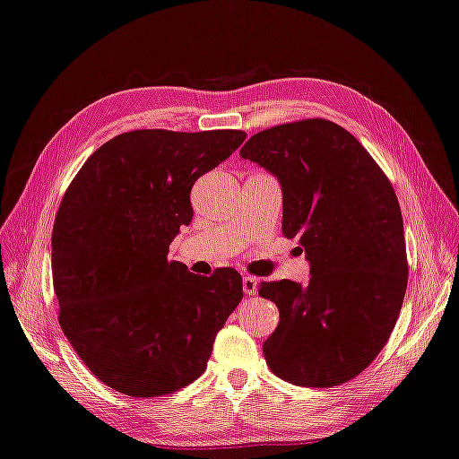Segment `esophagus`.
<instances>
[{"mask_svg": "<svg viewBox=\"0 0 459 459\" xmlns=\"http://www.w3.org/2000/svg\"><path fill=\"white\" fill-rule=\"evenodd\" d=\"M241 283H244V293H247V296H254L257 291V280L254 275H244V278H241Z\"/></svg>", "mask_w": 459, "mask_h": 459, "instance_id": "obj_1", "label": "esophagus"}]
</instances>
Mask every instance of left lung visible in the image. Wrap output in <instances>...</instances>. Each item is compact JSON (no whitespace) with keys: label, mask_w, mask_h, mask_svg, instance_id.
<instances>
[{"label":"left lung","mask_w":459,"mask_h":459,"mask_svg":"<svg viewBox=\"0 0 459 459\" xmlns=\"http://www.w3.org/2000/svg\"><path fill=\"white\" fill-rule=\"evenodd\" d=\"M239 155L278 176L281 231L311 265L307 285L259 283L280 309L264 342L267 366L296 385L350 382L390 340L408 288L392 181L348 129L322 117L264 129Z\"/></svg>","instance_id":"1"}]
</instances>
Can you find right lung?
<instances>
[{
    "label": "right lung",
    "instance_id": "1",
    "mask_svg": "<svg viewBox=\"0 0 459 459\" xmlns=\"http://www.w3.org/2000/svg\"><path fill=\"white\" fill-rule=\"evenodd\" d=\"M244 140L241 129L126 132L95 150L65 189L51 233L57 319L111 390L148 400L205 371L244 298L241 275L220 267L200 278L168 252L194 218L195 179Z\"/></svg>",
    "mask_w": 459,
    "mask_h": 459
}]
</instances>
